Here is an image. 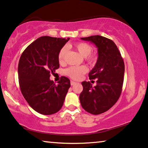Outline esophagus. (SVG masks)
Masks as SVG:
<instances>
[{
  "instance_id": "1",
  "label": "esophagus",
  "mask_w": 148,
  "mask_h": 148,
  "mask_svg": "<svg viewBox=\"0 0 148 148\" xmlns=\"http://www.w3.org/2000/svg\"><path fill=\"white\" fill-rule=\"evenodd\" d=\"M77 84V83L75 82H74V81H71V86H74V85H75Z\"/></svg>"
}]
</instances>
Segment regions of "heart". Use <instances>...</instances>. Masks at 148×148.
Wrapping results in <instances>:
<instances>
[{
	"instance_id": "1",
	"label": "heart",
	"mask_w": 148,
	"mask_h": 148,
	"mask_svg": "<svg viewBox=\"0 0 148 148\" xmlns=\"http://www.w3.org/2000/svg\"><path fill=\"white\" fill-rule=\"evenodd\" d=\"M74 48L79 52L81 55L84 56L86 61L90 65H94L97 61L98 57L96 54H91L92 51V46L86 42H78L74 44ZM66 52V47H62L60 50L58 54V61L60 63H63L65 60V55ZM86 66L84 65L81 66H72L66 69L65 70V74L73 79L78 80L82 77L83 75L87 72Z\"/></svg>"
}]
</instances>
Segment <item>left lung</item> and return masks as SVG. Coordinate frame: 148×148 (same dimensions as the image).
<instances>
[{
	"label": "left lung",
	"instance_id": "8db88e82",
	"mask_svg": "<svg viewBox=\"0 0 148 148\" xmlns=\"http://www.w3.org/2000/svg\"><path fill=\"white\" fill-rule=\"evenodd\" d=\"M81 39L94 43L98 52L96 65L89 73L90 80L97 79L96 86L92 87L90 82L82 83L81 105L90 114H100L114 106L121 96L124 80V61L112 40L98 35Z\"/></svg>",
	"mask_w": 148,
	"mask_h": 148
}]
</instances>
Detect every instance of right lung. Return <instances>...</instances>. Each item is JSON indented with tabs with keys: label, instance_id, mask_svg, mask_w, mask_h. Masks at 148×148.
<instances>
[{
	"label": "right lung",
	"instance_id": "add662e5",
	"mask_svg": "<svg viewBox=\"0 0 148 148\" xmlns=\"http://www.w3.org/2000/svg\"><path fill=\"white\" fill-rule=\"evenodd\" d=\"M69 40V38L42 36L29 44L20 57L18 76L21 92L29 106L40 114H54L63 105L70 80L62 76L55 85L50 77L59 68L58 52Z\"/></svg>",
	"mask_w": 148,
	"mask_h": 148
}]
</instances>
